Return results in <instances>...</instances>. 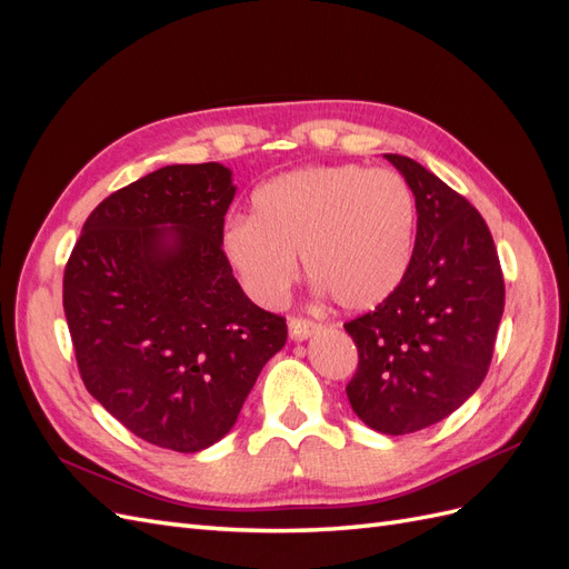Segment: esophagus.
Returning <instances> with one entry per match:
<instances>
[{"label":"esophagus","mask_w":569,"mask_h":569,"mask_svg":"<svg viewBox=\"0 0 569 569\" xmlns=\"http://www.w3.org/2000/svg\"><path fill=\"white\" fill-rule=\"evenodd\" d=\"M316 332H318V325L313 320H303V318H291L289 320V337L295 341H303Z\"/></svg>","instance_id":"1"}]
</instances>
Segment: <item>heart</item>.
<instances>
[{
    "instance_id": "heart-1",
    "label": "heart",
    "mask_w": 569,
    "mask_h": 569,
    "mask_svg": "<svg viewBox=\"0 0 569 569\" xmlns=\"http://www.w3.org/2000/svg\"><path fill=\"white\" fill-rule=\"evenodd\" d=\"M222 253L247 295L278 306L301 256L313 282L343 311H370L403 282L416 244V197L401 173L358 163L311 166L263 182L251 218L222 230Z\"/></svg>"
}]
</instances>
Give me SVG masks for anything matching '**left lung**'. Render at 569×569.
I'll list each match as a JSON object with an SVG mask.
<instances>
[{"instance_id": "1", "label": "left lung", "mask_w": 569, "mask_h": 569, "mask_svg": "<svg viewBox=\"0 0 569 569\" xmlns=\"http://www.w3.org/2000/svg\"><path fill=\"white\" fill-rule=\"evenodd\" d=\"M385 159L416 197V247L399 289L343 325L358 349L347 396L375 432L399 437L449 418L485 382L506 284L475 206L418 161Z\"/></svg>"}]
</instances>
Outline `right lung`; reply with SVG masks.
Returning a JSON list of instances; mask_svg holds the SVG:
<instances>
[{
    "label": "right lung",
    "mask_w": 569,
    "mask_h": 569,
    "mask_svg": "<svg viewBox=\"0 0 569 569\" xmlns=\"http://www.w3.org/2000/svg\"><path fill=\"white\" fill-rule=\"evenodd\" d=\"M220 163L166 166L84 220L63 272L80 377L140 439L197 453L237 422L287 322L258 308L222 253L234 199Z\"/></svg>",
    "instance_id": "add662e5"
}]
</instances>
